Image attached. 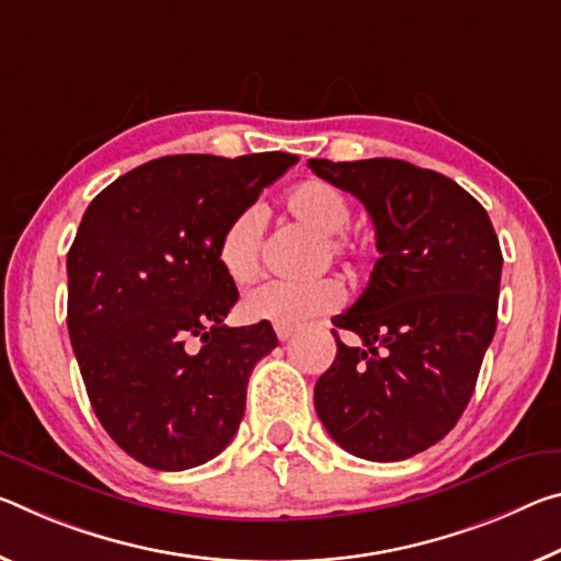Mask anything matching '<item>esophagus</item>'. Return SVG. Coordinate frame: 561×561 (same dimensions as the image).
<instances>
[{
  "label": "esophagus",
  "instance_id": "34e87169",
  "mask_svg": "<svg viewBox=\"0 0 561 561\" xmlns=\"http://www.w3.org/2000/svg\"><path fill=\"white\" fill-rule=\"evenodd\" d=\"M274 332H277V340L279 342H287L295 336V327H274Z\"/></svg>",
  "mask_w": 561,
  "mask_h": 561
}]
</instances>
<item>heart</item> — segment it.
<instances>
[{
  "label": "heart",
  "instance_id": "1",
  "mask_svg": "<svg viewBox=\"0 0 561 561\" xmlns=\"http://www.w3.org/2000/svg\"><path fill=\"white\" fill-rule=\"evenodd\" d=\"M284 207L301 225L322 234L324 256L342 262L357 272L367 247L346 237L344 229L352 219V207L340 190L327 182L297 184ZM264 239V209L249 204L227 221L217 242V264L234 284H247L260 274ZM344 301V287L334 277H317L307 282H264L242 299V312L249 322H270L274 327H299L319 314L334 312Z\"/></svg>",
  "mask_w": 561,
  "mask_h": 561
}]
</instances>
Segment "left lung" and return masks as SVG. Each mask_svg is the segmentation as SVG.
<instances>
[{
  "mask_svg": "<svg viewBox=\"0 0 561 561\" xmlns=\"http://www.w3.org/2000/svg\"><path fill=\"white\" fill-rule=\"evenodd\" d=\"M309 169L367 207L379 260L367 289L334 327L336 357L314 409L342 449L369 461L409 459L459 422L496 329L502 249L472 194L402 159Z\"/></svg>",
  "mask_w": 561,
  "mask_h": 561,
  "instance_id": "obj_1",
  "label": "left lung"
}]
</instances>
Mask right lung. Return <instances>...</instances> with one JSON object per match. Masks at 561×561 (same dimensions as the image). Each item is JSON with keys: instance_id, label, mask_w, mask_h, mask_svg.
Instances as JSON below:
<instances>
[{"instance_id": "add662e5", "label": "right lung", "mask_w": 561, "mask_h": 561, "mask_svg": "<svg viewBox=\"0 0 561 561\" xmlns=\"http://www.w3.org/2000/svg\"><path fill=\"white\" fill-rule=\"evenodd\" d=\"M297 162L264 152L159 157L89 204L67 254V327L89 402L141 465L182 472L217 457L244 416L270 322L227 327L234 282L217 242Z\"/></svg>"}]
</instances>
